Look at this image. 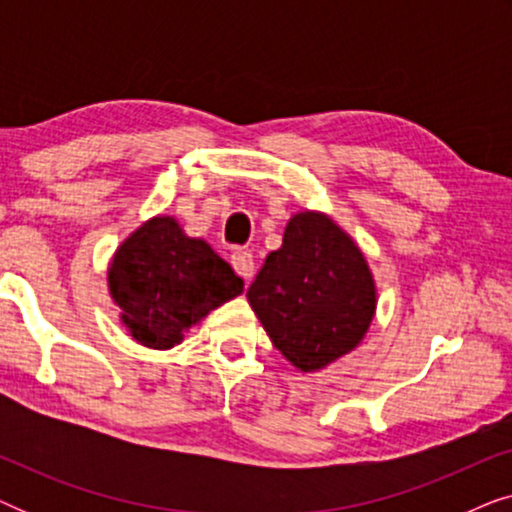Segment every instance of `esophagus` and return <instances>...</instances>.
<instances>
[{
  "mask_svg": "<svg viewBox=\"0 0 512 512\" xmlns=\"http://www.w3.org/2000/svg\"><path fill=\"white\" fill-rule=\"evenodd\" d=\"M230 263H233L235 272L240 277H244V282H249L256 272V263H254V254L247 249H235L233 256H230Z\"/></svg>",
  "mask_w": 512,
  "mask_h": 512,
  "instance_id": "34e87169",
  "label": "esophagus"
}]
</instances>
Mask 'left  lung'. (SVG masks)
Here are the masks:
<instances>
[{
	"mask_svg": "<svg viewBox=\"0 0 512 512\" xmlns=\"http://www.w3.org/2000/svg\"><path fill=\"white\" fill-rule=\"evenodd\" d=\"M265 333L300 373H317L366 338L377 310L370 265L331 216L314 209L286 223L247 291Z\"/></svg>",
	"mask_w": 512,
	"mask_h": 512,
	"instance_id": "obj_1",
	"label": "left lung"
}]
</instances>
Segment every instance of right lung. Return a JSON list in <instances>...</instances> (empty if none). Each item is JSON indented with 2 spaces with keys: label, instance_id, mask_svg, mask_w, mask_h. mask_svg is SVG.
Instances as JSON below:
<instances>
[{
  "label": "right lung",
  "instance_id": "1",
  "mask_svg": "<svg viewBox=\"0 0 512 512\" xmlns=\"http://www.w3.org/2000/svg\"><path fill=\"white\" fill-rule=\"evenodd\" d=\"M107 286L125 331L149 349L179 345L188 328L244 291L233 268L167 214L151 216L118 244Z\"/></svg>",
  "mask_w": 512,
  "mask_h": 512
}]
</instances>
